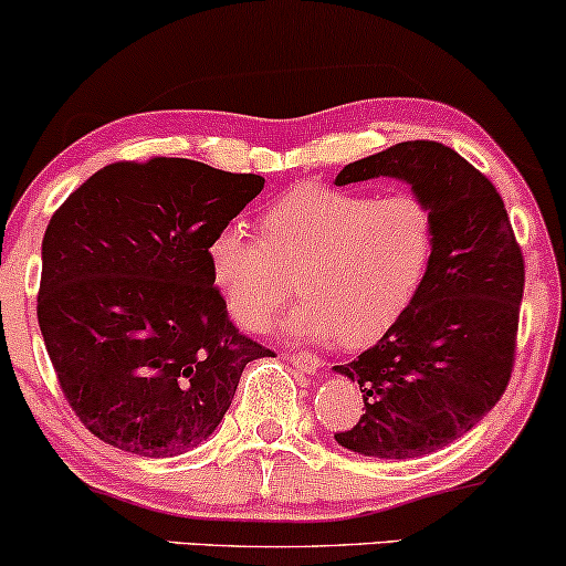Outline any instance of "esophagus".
Masks as SVG:
<instances>
[{
  "label": "esophagus",
  "mask_w": 566,
  "mask_h": 566,
  "mask_svg": "<svg viewBox=\"0 0 566 566\" xmlns=\"http://www.w3.org/2000/svg\"><path fill=\"white\" fill-rule=\"evenodd\" d=\"M287 360L303 374H316L318 369H322V358L311 356V353H287Z\"/></svg>",
  "instance_id": "obj_1"
}]
</instances>
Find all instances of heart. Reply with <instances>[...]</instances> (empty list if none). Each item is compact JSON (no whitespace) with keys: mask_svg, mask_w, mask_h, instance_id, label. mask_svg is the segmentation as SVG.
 Masks as SVG:
<instances>
[{"mask_svg":"<svg viewBox=\"0 0 566 566\" xmlns=\"http://www.w3.org/2000/svg\"><path fill=\"white\" fill-rule=\"evenodd\" d=\"M263 239L227 223L208 240L213 287L248 329H263L297 290L303 303L279 329L295 339L366 345L417 301L434 258V213L424 197H374L329 184H301L261 218Z\"/></svg>","mask_w":566,"mask_h":566,"instance_id":"1","label":"heart"}]
</instances>
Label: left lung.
<instances>
[{"label": "left lung", "mask_w": 566, "mask_h": 566, "mask_svg": "<svg viewBox=\"0 0 566 566\" xmlns=\"http://www.w3.org/2000/svg\"><path fill=\"white\" fill-rule=\"evenodd\" d=\"M406 181L434 213L424 287L382 339L335 366L364 392L358 424L335 440L374 459L451 446L501 400L514 366L524 261L501 195L440 142H400L348 163L335 184Z\"/></svg>", "instance_id": "obj_1"}]
</instances>
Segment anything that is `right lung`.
Masks as SVG:
<instances>
[{
    "label": "right lung",
    "instance_id": "add662e5",
    "mask_svg": "<svg viewBox=\"0 0 566 566\" xmlns=\"http://www.w3.org/2000/svg\"><path fill=\"white\" fill-rule=\"evenodd\" d=\"M265 179L187 158L113 163L52 216L39 326L67 403L120 451L168 459L206 442L242 369L271 356L237 332L208 240Z\"/></svg>",
    "mask_w": 566,
    "mask_h": 566
}]
</instances>
